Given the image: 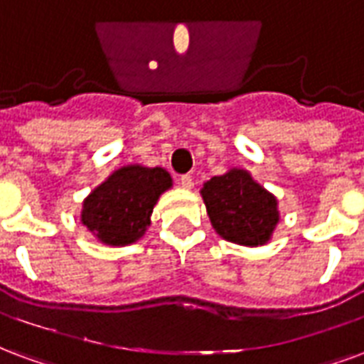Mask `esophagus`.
Segmentation results:
<instances>
[{
	"label": "esophagus",
	"mask_w": 364,
	"mask_h": 364,
	"mask_svg": "<svg viewBox=\"0 0 364 364\" xmlns=\"http://www.w3.org/2000/svg\"><path fill=\"white\" fill-rule=\"evenodd\" d=\"M179 183H181L183 189H193V185H195V181H193V175H181Z\"/></svg>",
	"instance_id": "esophagus-1"
}]
</instances>
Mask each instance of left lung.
<instances>
[{"mask_svg":"<svg viewBox=\"0 0 364 364\" xmlns=\"http://www.w3.org/2000/svg\"><path fill=\"white\" fill-rule=\"evenodd\" d=\"M212 228L225 241L262 247L279 222L278 198L243 168L216 175L200 189Z\"/></svg>","mask_w":364,"mask_h":364,"instance_id":"1","label":"left lung"}]
</instances>
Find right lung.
Listing matches in <instances>:
<instances>
[{"label": "right lung", "instance_id": "add662e5", "mask_svg": "<svg viewBox=\"0 0 364 364\" xmlns=\"http://www.w3.org/2000/svg\"><path fill=\"white\" fill-rule=\"evenodd\" d=\"M171 187L173 179L164 168L123 166L86 196L80 222L100 243L131 245L146 233L158 198Z\"/></svg>", "mask_w": 364, "mask_h": 364}]
</instances>
